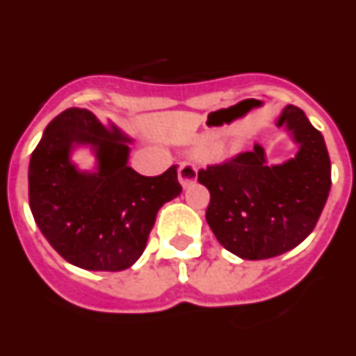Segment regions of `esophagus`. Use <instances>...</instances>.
<instances>
[{
  "mask_svg": "<svg viewBox=\"0 0 356 356\" xmlns=\"http://www.w3.org/2000/svg\"><path fill=\"white\" fill-rule=\"evenodd\" d=\"M178 178H180V184L184 185V187L193 185L194 181L197 180L196 165H194L193 162H188V160L181 162L180 165H178Z\"/></svg>",
  "mask_w": 356,
  "mask_h": 356,
  "instance_id": "obj_1",
  "label": "esophagus"
}]
</instances>
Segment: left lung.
<instances>
[{"mask_svg": "<svg viewBox=\"0 0 356 356\" xmlns=\"http://www.w3.org/2000/svg\"><path fill=\"white\" fill-rule=\"evenodd\" d=\"M278 127L300 143L296 159L266 165L257 144L197 171L210 193L207 222L229 253L246 260L273 259L303 242L328 200L332 165L319 130L298 106H285Z\"/></svg>", "mask_w": 356, "mask_h": 356, "instance_id": "8db88e82", "label": "left lung"}]
</instances>
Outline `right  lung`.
<instances>
[{
    "mask_svg": "<svg viewBox=\"0 0 356 356\" xmlns=\"http://www.w3.org/2000/svg\"><path fill=\"white\" fill-rule=\"evenodd\" d=\"M128 140L118 128L106 130L89 110L67 108L51 119L31 153V213L53 250L72 266L89 271L130 267L146 248L160 207L181 193L176 165L159 176L127 165ZM72 142L97 146V175L72 168Z\"/></svg>",
    "mask_w": 356,
    "mask_h": 356,
    "instance_id": "add662e5",
    "label": "right lung"
}]
</instances>
